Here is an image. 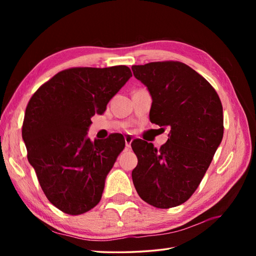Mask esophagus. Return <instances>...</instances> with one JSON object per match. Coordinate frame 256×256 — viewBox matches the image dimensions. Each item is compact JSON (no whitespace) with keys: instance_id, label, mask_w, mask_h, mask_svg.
<instances>
[{"instance_id":"34e87169","label":"esophagus","mask_w":256,"mask_h":256,"mask_svg":"<svg viewBox=\"0 0 256 256\" xmlns=\"http://www.w3.org/2000/svg\"><path fill=\"white\" fill-rule=\"evenodd\" d=\"M134 141V138L131 136H129V134H127L126 136H125V143H126V148L127 150H130L131 148V142Z\"/></svg>"}]
</instances>
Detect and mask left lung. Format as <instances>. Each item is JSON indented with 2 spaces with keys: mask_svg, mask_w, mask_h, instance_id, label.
Masks as SVG:
<instances>
[{
  "mask_svg": "<svg viewBox=\"0 0 256 256\" xmlns=\"http://www.w3.org/2000/svg\"><path fill=\"white\" fill-rule=\"evenodd\" d=\"M152 99L150 118L168 127L159 150L136 140L132 171L134 188L146 203L171 208L184 203L198 189L223 138V109L214 88L180 62H152L131 67Z\"/></svg>",
  "mask_w": 256,
  "mask_h": 256,
  "instance_id": "1",
  "label": "left lung"
}]
</instances>
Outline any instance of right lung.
<instances>
[{
    "label": "right lung",
    "instance_id": "add662e5",
    "mask_svg": "<svg viewBox=\"0 0 256 256\" xmlns=\"http://www.w3.org/2000/svg\"><path fill=\"white\" fill-rule=\"evenodd\" d=\"M132 76L124 65L74 67L60 72L30 99L22 125L28 160L44 193L56 208L81 214L102 200L108 173L125 147L120 134L90 141L92 116Z\"/></svg>",
    "mask_w": 256,
    "mask_h": 256
}]
</instances>
